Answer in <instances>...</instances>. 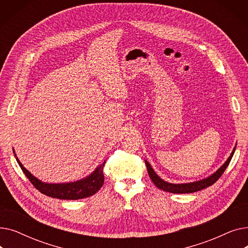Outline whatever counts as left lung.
Returning a JSON list of instances; mask_svg holds the SVG:
<instances>
[{
    "label": "left lung",
    "mask_w": 248,
    "mask_h": 248,
    "mask_svg": "<svg viewBox=\"0 0 248 248\" xmlns=\"http://www.w3.org/2000/svg\"><path fill=\"white\" fill-rule=\"evenodd\" d=\"M234 151H235V148L233 149L230 157L228 158V160L224 163V165L221 167L220 169H218V171H216V173H214L212 176L208 177L206 179H203L201 181H197V182H193V183H187V184H171L168 183V182L163 181L157 174L155 173V171L152 169L151 165L146 161V166L148 169L149 172V176L151 178V180L153 181V183L157 186L159 189H162L164 191L167 192H171L174 194H183V193H193V192H197L200 191L202 189H205L207 187H209L211 185H213L215 182L222 176V174L224 173V171L226 170V168L228 167L232 157Z\"/></svg>",
    "instance_id": "1"
}]
</instances>
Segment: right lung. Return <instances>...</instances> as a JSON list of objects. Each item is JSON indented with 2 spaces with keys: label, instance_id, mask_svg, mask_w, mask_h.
<instances>
[{
  "label": "right lung",
  "instance_id": "obj_1",
  "mask_svg": "<svg viewBox=\"0 0 248 248\" xmlns=\"http://www.w3.org/2000/svg\"><path fill=\"white\" fill-rule=\"evenodd\" d=\"M17 162L21 167L22 171L26 175V177H27L32 183V185L42 194L52 198L64 200L83 199L89 196H93V194H95L102 187L104 182L103 167L106 162H103V164H101L89 177L80 181L73 182V183L66 184L42 183L41 181H39L37 178H35L29 171L26 170L18 159Z\"/></svg>",
  "mask_w": 248,
  "mask_h": 248
}]
</instances>
